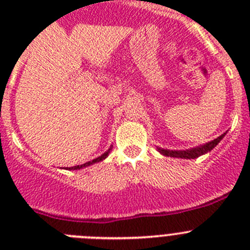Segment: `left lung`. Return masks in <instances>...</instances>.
I'll use <instances>...</instances> for the list:
<instances>
[{"mask_svg": "<svg viewBox=\"0 0 250 250\" xmlns=\"http://www.w3.org/2000/svg\"><path fill=\"white\" fill-rule=\"evenodd\" d=\"M225 134H222L220 136H218L216 139L214 140L209 141V143H205V144L200 145V146H196V147H191V149H187V150H169V149H161V147L156 146L158 151L160 154L165 156H171V158H180V159H195V158H199V156L204 155L207 152L211 151L216 145L219 144L222 139L224 138Z\"/></svg>", "mask_w": 250, "mask_h": 250, "instance_id": "1", "label": "left lung"}]
</instances>
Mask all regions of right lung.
Wrapping results in <instances>:
<instances>
[{
	"mask_svg": "<svg viewBox=\"0 0 250 250\" xmlns=\"http://www.w3.org/2000/svg\"><path fill=\"white\" fill-rule=\"evenodd\" d=\"M111 149H112V146H110L109 150L104 152L103 155L99 156V158H96V159H94V160H91V161H87V163H85V164H83V165H75V167H66V169H67V170H79V169H83V167H90V165L96 164V163H100V161L105 160V159L107 158V156H109V154H110V151H111Z\"/></svg>",
	"mask_w": 250,
	"mask_h": 250,
	"instance_id": "add662e5",
	"label": "right lung"
}]
</instances>
